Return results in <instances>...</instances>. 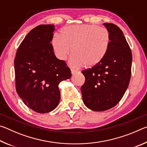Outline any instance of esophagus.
<instances>
[{
	"label": "esophagus",
	"instance_id": "esophagus-1",
	"mask_svg": "<svg viewBox=\"0 0 147 147\" xmlns=\"http://www.w3.org/2000/svg\"><path fill=\"white\" fill-rule=\"evenodd\" d=\"M71 74H74L75 73H76L78 71H77L76 70H75V69H71Z\"/></svg>",
	"mask_w": 147,
	"mask_h": 147
}]
</instances>
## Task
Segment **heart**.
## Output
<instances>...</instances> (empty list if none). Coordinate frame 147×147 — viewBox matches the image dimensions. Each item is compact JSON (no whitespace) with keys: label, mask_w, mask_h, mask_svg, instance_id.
<instances>
[{"label":"heart","mask_w":147,"mask_h":147,"mask_svg":"<svg viewBox=\"0 0 147 147\" xmlns=\"http://www.w3.org/2000/svg\"><path fill=\"white\" fill-rule=\"evenodd\" d=\"M110 43L106 28L86 24L64 27L51 42L54 54L61 61H65L73 51L70 65L77 68L98 65L108 54Z\"/></svg>","instance_id":"1"}]
</instances>
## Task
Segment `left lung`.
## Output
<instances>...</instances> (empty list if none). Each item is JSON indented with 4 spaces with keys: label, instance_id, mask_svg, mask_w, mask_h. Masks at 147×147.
Returning <instances> with one entry per match:
<instances>
[{
    "label": "left lung",
    "instance_id": "left-lung-1",
    "mask_svg": "<svg viewBox=\"0 0 147 147\" xmlns=\"http://www.w3.org/2000/svg\"><path fill=\"white\" fill-rule=\"evenodd\" d=\"M103 25L111 38L108 54L98 65L82 72L86 78L81 87L83 102L95 111L108 110L121 100L130 82L132 61L123 31L114 24Z\"/></svg>",
    "mask_w": 147,
    "mask_h": 147
}]
</instances>
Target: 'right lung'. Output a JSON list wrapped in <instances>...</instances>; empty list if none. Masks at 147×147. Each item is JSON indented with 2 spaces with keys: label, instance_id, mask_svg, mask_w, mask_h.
Wrapping results in <instances>:
<instances>
[{
  "label": "right lung",
  "instance_id": "1",
  "mask_svg": "<svg viewBox=\"0 0 147 147\" xmlns=\"http://www.w3.org/2000/svg\"><path fill=\"white\" fill-rule=\"evenodd\" d=\"M53 24L35 27L21 42L14 60L17 94L37 113H49L58 106L60 82L69 79L71 70L54 54L51 42Z\"/></svg>",
  "mask_w": 147,
  "mask_h": 147
}]
</instances>
